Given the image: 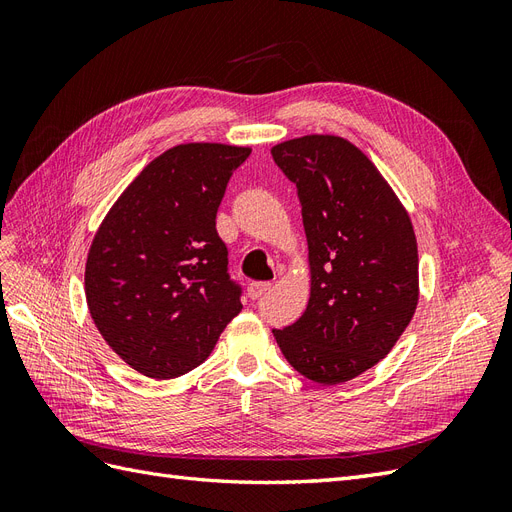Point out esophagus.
I'll return each instance as SVG.
<instances>
[{
	"mask_svg": "<svg viewBox=\"0 0 512 512\" xmlns=\"http://www.w3.org/2000/svg\"><path fill=\"white\" fill-rule=\"evenodd\" d=\"M271 290L269 282H252L247 286V294H250V299H260L262 294H267Z\"/></svg>",
	"mask_w": 512,
	"mask_h": 512,
	"instance_id": "obj_1",
	"label": "esophagus"
}]
</instances>
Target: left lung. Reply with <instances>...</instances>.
<instances>
[{"label": "left lung", "mask_w": 512, "mask_h": 512, "mask_svg": "<svg viewBox=\"0 0 512 512\" xmlns=\"http://www.w3.org/2000/svg\"><path fill=\"white\" fill-rule=\"evenodd\" d=\"M271 156L297 185L312 269L303 316L273 335L301 376L342 384L384 359L414 316V228L378 168L346 138H292Z\"/></svg>", "instance_id": "left-lung-1"}]
</instances>
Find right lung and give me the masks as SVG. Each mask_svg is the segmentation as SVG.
<instances>
[{
	"label": "right lung",
	"instance_id": "right-lung-1",
	"mask_svg": "<svg viewBox=\"0 0 512 512\" xmlns=\"http://www.w3.org/2000/svg\"><path fill=\"white\" fill-rule=\"evenodd\" d=\"M252 149L188 143L149 162L106 213L85 267V297L104 342L138 374H188L241 305L215 213Z\"/></svg>",
	"mask_w": 512,
	"mask_h": 512
}]
</instances>
